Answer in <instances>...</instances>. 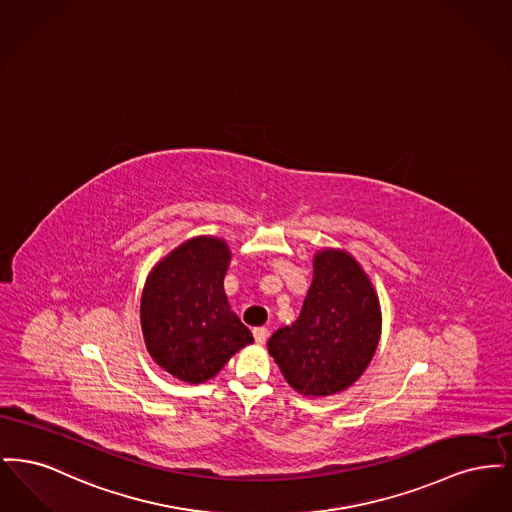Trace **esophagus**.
Here are the masks:
<instances>
[{
	"instance_id": "esophagus-1",
	"label": "esophagus",
	"mask_w": 512,
	"mask_h": 512,
	"mask_svg": "<svg viewBox=\"0 0 512 512\" xmlns=\"http://www.w3.org/2000/svg\"><path fill=\"white\" fill-rule=\"evenodd\" d=\"M253 338H255L257 343H265L268 338L267 328H265V326H259V328H255V330H253Z\"/></svg>"
}]
</instances>
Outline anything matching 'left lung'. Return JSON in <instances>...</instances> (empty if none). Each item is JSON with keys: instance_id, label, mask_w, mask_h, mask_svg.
<instances>
[{"instance_id": "obj_1", "label": "left lung", "mask_w": 512, "mask_h": 512, "mask_svg": "<svg viewBox=\"0 0 512 512\" xmlns=\"http://www.w3.org/2000/svg\"><path fill=\"white\" fill-rule=\"evenodd\" d=\"M313 267L299 318L272 334L268 353L293 390L324 397L347 390L365 372L382 315L365 270L349 253L322 249Z\"/></svg>"}]
</instances>
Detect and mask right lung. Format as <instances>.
Here are the masks:
<instances>
[{
	"mask_svg": "<svg viewBox=\"0 0 512 512\" xmlns=\"http://www.w3.org/2000/svg\"><path fill=\"white\" fill-rule=\"evenodd\" d=\"M230 257L224 240L197 236L172 249L147 276L140 303L147 351L182 382H207L253 341L224 293Z\"/></svg>",
	"mask_w": 512,
	"mask_h": 512,
	"instance_id": "add662e5",
	"label": "right lung"
}]
</instances>
